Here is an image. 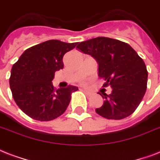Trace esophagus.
<instances>
[{
  "label": "esophagus",
  "mask_w": 160,
  "mask_h": 160,
  "mask_svg": "<svg viewBox=\"0 0 160 160\" xmlns=\"http://www.w3.org/2000/svg\"><path fill=\"white\" fill-rule=\"evenodd\" d=\"M82 91H83V92L85 94H86L87 96H91V95H92V93H91V92H90L86 91V90H82Z\"/></svg>",
  "instance_id": "1"
}]
</instances>
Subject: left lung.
Here are the masks:
<instances>
[{
    "label": "left lung",
    "mask_w": 160,
    "mask_h": 160,
    "mask_svg": "<svg viewBox=\"0 0 160 160\" xmlns=\"http://www.w3.org/2000/svg\"><path fill=\"white\" fill-rule=\"evenodd\" d=\"M77 48L98 62V76L104 88L112 87L96 112L108 119L119 120L131 115L143 99L147 88L145 63L128 43L109 38H96L78 43Z\"/></svg>",
    "instance_id": "8db88e82"
}]
</instances>
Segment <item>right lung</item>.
<instances>
[{"mask_svg": "<svg viewBox=\"0 0 160 160\" xmlns=\"http://www.w3.org/2000/svg\"><path fill=\"white\" fill-rule=\"evenodd\" d=\"M78 42L49 40L28 48L13 64L9 78L12 97L22 112L33 119L51 121L65 112L77 87L56 89L55 72L64 67L65 53Z\"/></svg>", "mask_w": 160, "mask_h": 160, "instance_id": "add662e5", "label": "right lung"}]
</instances>
